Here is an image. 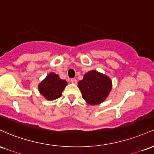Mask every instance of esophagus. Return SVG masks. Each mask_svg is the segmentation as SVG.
I'll use <instances>...</instances> for the list:
<instances>
[{
	"mask_svg": "<svg viewBox=\"0 0 154 154\" xmlns=\"http://www.w3.org/2000/svg\"><path fill=\"white\" fill-rule=\"evenodd\" d=\"M70 82H71L72 83H73V84H76V83L77 82V79L75 78H72L71 79H70Z\"/></svg>",
	"mask_w": 154,
	"mask_h": 154,
	"instance_id": "esophagus-1",
	"label": "esophagus"
}]
</instances>
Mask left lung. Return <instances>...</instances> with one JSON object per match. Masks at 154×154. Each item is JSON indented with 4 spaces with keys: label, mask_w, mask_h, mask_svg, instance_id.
<instances>
[{
    "label": "left lung",
    "mask_w": 154,
    "mask_h": 154,
    "mask_svg": "<svg viewBox=\"0 0 154 154\" xmlns=\"http://www.w3.org/2000/svg\"><path fill=\"white\" fill-rule=\"evenodd\" d=\"M111 81L95 70L88 72L78 82L82 98L90 105H97L107 98L111 90Z\"/></svg>",
    "instance_id": "left-lung-1"
}]
</instances>
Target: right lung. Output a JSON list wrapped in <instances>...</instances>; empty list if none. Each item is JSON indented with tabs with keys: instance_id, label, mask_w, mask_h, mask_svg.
Masks as SVG:
<instances>
[{
	"instance_id": "obj_1",
	"label": "right lung",
	"mask_w": 154,
	"mask_h": 154,
	"mask_svg": "<svg viewBox=\"0 0 154 154\" xmlns=\"http://www.w3.org/2000/svg\"><path fill=\"white\" fill-rule=\"evenodd\" d=\"M67 85L66 81L59 78V75L50 73L39 85V91L45 98L53 100L60 98L62 91Z\"/></svg>"
}]
</instances>
